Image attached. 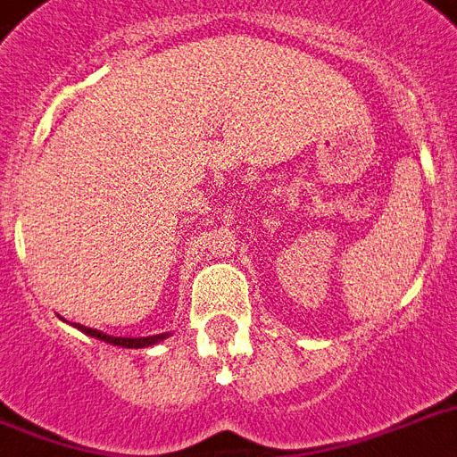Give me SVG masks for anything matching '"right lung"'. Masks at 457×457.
<instances>
[{
	"instance_id": "add662e5",
	"label": "right lung",
	"mask_w": 457,
	"mask_h": 457,
	"mask_svg": "<svg viewBox=\"0 0 457 457\" xmlns=\"http://www.w3.org/2000/svg\"><path fill=\"white\" fill-rule=\"evenodd\" d=\"M78 329H82L85 334L89 337H95V339H102V341H109L113 346H123V348H145V346H152L156 341L165 339L168 334H156V337H137V339H128V337H109V334L99 332V329H89V327H82V325H75Z\"/></svg>"
}]
</instances>
